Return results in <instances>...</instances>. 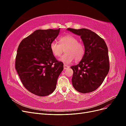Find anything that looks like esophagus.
I'll use <instances>...</instances> for the list:
<instances>
[{
  "label": "esophagus",
  "instance_id": "34e87169",
  "mask_svg": "<svg viewBox=\"0 0 126 126\" xmlns=\"http://www.w3.org/2000/svg\"><path fill=\"white\" fill-rule=\"evenodd\" d=\"M69 68V66H67V65H66V64H64V65H63V68H64V69H68V68Z\"/></svg>",
  "mask_w": 126,
  "mask_h": 126
}]
</instances>
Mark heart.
Instances as JSON below:
<instances>
[{"instance_id": "obj_1", "label": "heart", "mask_w": 126, "mask_h": 126, "mask_svg": "<svg viewBox=\"0 0 126 126\" xmlns=\"http://www.w3.org/2000/svg\"><path fill=\"white\" fill-rule=\"evenodd\" d=\"M78 38L72 35H67L59 38V43L54 41L50 44L51 52L55 57L62 56L64 50V54L60 61L66 64L71 63L75 59V62L80 61L84 57L85 48L81 42L78 41Z\"/></svg>"}]
</instances>
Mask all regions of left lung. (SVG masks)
Segmentation results:
<instances>
[{"mask_svg": "<svg viewBox=\"0 0 126 126\" xmlns=\"http://www.w3.org/2000/svg\"><path fill=\"white\" fill-rule=\"evenodd\" d=\"M67 30L80 36L85 48L80 62L71 67L74 72L72 86L79 93L93 92L102 84L109 70L107 46L102 38L90 30L70 28Z\"/></svg>", "mask_w": 126, "mask_h": 126, "instance_id": "8db88e82", "label": "left lung"}]
</instances>
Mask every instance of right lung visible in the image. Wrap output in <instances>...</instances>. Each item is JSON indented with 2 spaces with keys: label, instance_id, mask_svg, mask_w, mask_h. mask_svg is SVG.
<instances>
[{
  "label": "right lung",
  "instance_id": "obj_1",
  "mask_svg": "<svg viewBox=\"0 0 126 126\" xmlns=\"http://www.w3.org/2000/svg\"><path fill=\"white\" fill-rule=\"evenodd\" d=\"M58 29L37 30L20 42L15 68L25 88L38 96L54 92L63 63L57 60L50 44L59 35Z\"/></svg>",
  "mask_w": 126,
  "mask_h": 126
}]
</instances>
